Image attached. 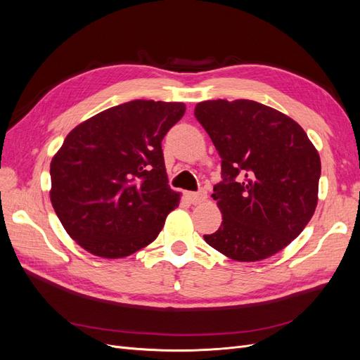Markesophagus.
Here are the masks:
<instances>
[{
  "label": "esophagus",
  "instance_id": "1",
  "mask_svg": "<svg viewBox=\"0 0 360 360\" xmlns=\"http://www.w3.org/2000/svg\"><path fill=\"white\" fill-rule=\"evenodd\" d=\"M184 197L191 202V204H200L207 198V192L205 191H200V192H186Z\"/></svg>",
  "mask_w": 360,
  "mask_h": 360
}]
</instances>
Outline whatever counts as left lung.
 Masks as SVG:
<instances>
[{
  "instance_id": "left-lung-1",
  "label": "left lung",
  "mask_w": 360,
  "mask_h": 360,
  "mask_svg": "<svg viewBox=\"0 0 360 360\" xmlns=\"http://www.w3.org/2000/svg\"><path fill=\"white\" fill-rule=\"evenodd\" d=\"M195 118L222 159V181L212 195L222 224L204 240L245 263L275 255L317 207L319 151L294 120L254 101H205Z\"/></svg>"
}]
</instances>
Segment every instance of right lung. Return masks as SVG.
Masks as SVG:
<instances>
[{"instance_id":"obj_1","label":"right lung","mask_w":360,"mask_h":360,"mask_svg":"<svg viewBox=\"0 0 360 360\" xmlns=\"http://www.w3.org/2000/svg\"><path fill=\"white\" fill-rule=\"evenodd\" d=\"M179 102L130 101L76 126L51 162V202L90 254L123 258L159 236L180 193L168 186L162 139Z\"/></svg>"}]
</instances>
